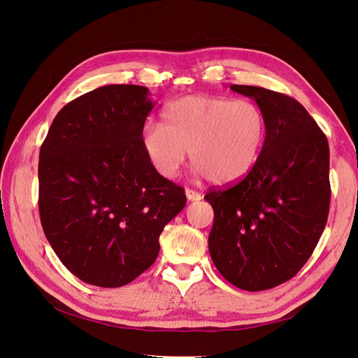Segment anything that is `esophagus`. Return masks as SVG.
<instances>
[{
	"label": "esophagus",
	"mask_w": 358,
	"mask_h": 358,
	"mask_svg": "<svg viewBox=\"0 0 358 358\" xmlns=\"http://www.w3.org/2000/svg\"><path fill=\"white\" fill-rule=\"evenodd\" d=\"M185 194H187V199H188L189 201H197V200H200V199L203 197L199 191H194V189H191V188H187V189H185Z\"/></svg>",
	"instance_id": "34e87169"
}]
</instances>
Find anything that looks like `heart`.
Returning <instances> with one entry per match:
<instances>
[{"label": "heart", "instance_id": "1", "mask_svg": "<svg viewBox=\"0 0 358 358\" xmlns=\"http://www.w3.org/2000/svg\"><path fill=\"white\" fill-rule=\"evenodd\" d=\"M266 138V117L252 101L188 95L170 103L161 124H148L142 146L159 175L173 179L187 159L215 183H233L257 164Z\"/></svg>", "mask_w": 358, "mask_h": 358}]
</instances>
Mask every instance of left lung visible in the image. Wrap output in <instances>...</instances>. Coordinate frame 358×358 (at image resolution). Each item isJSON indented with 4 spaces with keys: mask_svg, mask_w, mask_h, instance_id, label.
I'll return each instance as SVG.
<instances>
[{
    "mask_svg": "<svg viewBox=\"0 0 358 358\" xmlns=\"http://www.w3.org/2000/svg\"><path fill=\"white\" fill-rule=\"evenodd\" d=\"M230 90L255 100L266 138L242 180L204 196L215 213L209 252L230 284L263 291L296 276L320 241L330 209V150L297 100L259 86Z\"/></svg>",
    "mask_w": 358,
    "mask_h": 358,
    "instance_id": "obj_1",
    "label": "left lung"
}]
</instances>
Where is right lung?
<instances>
[{
  "label": "right lung",
  "mask_w": 358,
  "mask_h": 358,
  "mask_svg": "<svg viewBox=\"0 0 358 358\" xmlns=\"http://www.w3.org/2000/svg\"><path fill=\"white\" fill-rule=\"evenodd\" d=\"M146 86L107 85L64 106L40 148L38 210L50 246L86 284L117 288L148 270L185 208L148 159Z\"/></svg>",
  "instance_id": "1"
}]
</instances>
